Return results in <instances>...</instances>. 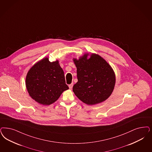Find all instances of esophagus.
I'll return each instance as SVG.
<instances>
[{
    "mask_svg": "<svg viewBox=\"0 0 152 152\" xmlns=\"http://www.w3.org/2000/svg\"><path fill=\"white\" fill-rule=\"evenodd\" d=\"M73 83H72V84H70V85H69V86H69V89H72V87H73Z\"/></svg>",
    "mask_w": 152,
    "mask_h": 152,
    "instance_id": "34e87169",
    "label": "esophagus"
}]
</instances>
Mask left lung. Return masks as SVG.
<instances>
[{
  "label": "left lung",
  "mask_w": 152,
  "mask_h": 152,
  "mask_svg": "<svg viewBox=\"0 0 152 152\" xmlns=\"http://www.w3.org/2000/svg\"><path fill=\"white\" fill-rule=\"evenodd\" d=\"M85 54L73 59L78 81L73 86L76 96L88 105L100 103L110 96L115 87V75L110 65L99 55Z\"/></svg>",
  "instance_id": "left-lung-1"
}]
</instances>
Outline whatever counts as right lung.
Returning a JSON list of instances; mask_svg holds the SVG:
<instances>
[{
    "instance_id": "right-lung-1",
    "label": "right lung",
    "mask_w": 152,
    "mask_h": 152,
    "mask_svg": "<svg viewBox=\"0 0 152 152\" xmlns=\"http://www.w3.org/2000/svg\"><path fill=\"white\" fill-rule=\"evenodd\" d=\"M58 61L50 62L48 58L34 64L27 74L26 85L30 96L42 105L51 104L63 91L69 89Z\"/></svg>"
}]
</instances>
